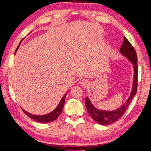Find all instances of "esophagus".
Returning <instances> with one entry per match:
<instances>
[{
	"instance_id": "obj_1",
	"label": "esophagus",
	"mask_w": 151,
	"mask_h": 151,
	"mask_svg": "<svg viewBox=\"0 0 151 151\" xmlns=\"http://www.w3.org/2000/svg\"><path fill=\"white\" fill-rule=\"evenodd\" d=\"M79 84L81 86H82L83 88H87L89 86V82L87 80H81V81L79 82Z\"/></svg>"
}]
</instances>
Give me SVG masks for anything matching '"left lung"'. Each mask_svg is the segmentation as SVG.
<instances>
[{"label": "left lung", "mask_w": 151, "mask_h": 151, "mask_svg": "<svg viewBox=\"0 0 151 151\" xmlns=\"http://www.w3.org/2000/svg\"><path fill=\"white\" fill-rule=\"evenodd\" d=\"M120 53L131 61L133 65V70H134V76H133V83L132 90H131V94L125 102L124 104L119 107L118 109L114 110V111H103L97 109L92 105L89 98L87 96L86 98V109L88 110L89 114L92 117L95 122L99 123L101 125H107L111 123L115 122L116 121L118 120L122 116L124 115V112L130 104L131 100L136 94L137 89V58L136 52L131 45L129 40L126 37H124L122 45L120 49Z\"/></svg>", "instance_id": "1"}]
</instances>
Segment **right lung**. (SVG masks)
<instances>
[{"mask_svg": "<svg viewBox=\"0 0 151 151\" xmlns=\"http://www.w3.org/2000/svg\"><path fill=\"white\" fill-rule=\"evenodd\" d=\"M21 42H20V44H19L18 47H17L16 51H15V54H16L17 50H18L19 46H20ZM67 93H68V92L65 93V94L63 96V98L61 100L60 103H59V105L57 106V107L55 108L53 111H51L49 114H46V115H42V116L33 115V114L29 113V112L26 111L24 109H22V111H24V113L26 114V115L28 116L29 117L31 118V119H33V120L37 121V122H42V123H48V122H52V121L56 120V119L59 117V115L61 114V112H62L63 107V106H64V103H65V96H66Z\"/></svg>", "mask_w": 151, "mask_h": 151, "instance_id": "right-lung-1", "label": "right lung"}]
</instances>
